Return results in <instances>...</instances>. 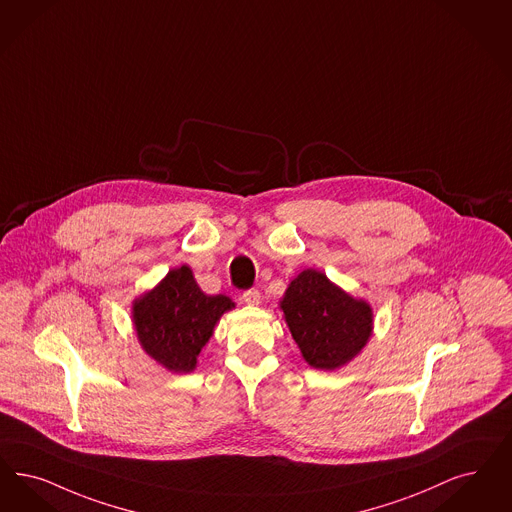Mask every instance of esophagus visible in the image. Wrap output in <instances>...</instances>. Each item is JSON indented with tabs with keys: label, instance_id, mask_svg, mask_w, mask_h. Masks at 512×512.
Listing matches in <instances>:
<instances>
[{
	"label": "esophagus",
	"instance_id": "obj_1",
	"mask_svg": "<svg viewBox=\"0 0 512 512\" xmlns=\"http://www.w3.org/2000/svg\"><path fill=\"white\" fill-rule=\"evenodd\" d=\"M242 299H244V303H246V305L257 307V305L261 303V293H259L257 289H247V291L242 293Z\"/></svg>",
	"mask_w": 512,
	"mask_h": 512
}]
</instances>
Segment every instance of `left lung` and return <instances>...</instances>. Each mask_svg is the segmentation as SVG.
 Masks as SVG:
<instances>
[{
  "label": "left lung",
  "instance_id": "8db88e82",
  "mask_svg": "<svg viewBox=\"0 0 512 512\" xmlns=\"http://www.w3.org/2000/svg\"><path fill=\"white\" fill-rule=\"evenodd\" d=\"M280 308L312 368L333 371L345 366L371 337L373 310L369 303L354 299L314 268L291 280Z\"/></svg>",
  "mask_w": 512,
  "mask_h": 512
}]
</instances>
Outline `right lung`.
Wrapping results in <instances>:
<instances>
[{"instance_id": "1", "label": "right lung", "mask_w": 512, "mask_h": 512, "mask_svg": "<svg viewBox=\"0 0 512 512\" xmlns=\"http://www.w3.org/2000/svg\"><path fill=\"white\" fill-rule=\"evenodd\" d=\"M234 303L226 295H205L183 265L133 301V324L144 352L173 373H190L213 328Z\"/></svg>"}]
</instances>
